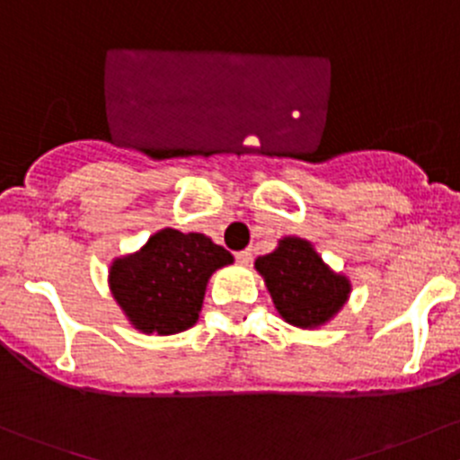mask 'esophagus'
Wrapping results in <instances>:
<instances>
[{
    "label": "esophagus",
    "instance_id": "esophagus-1",
    "mask_svg": "<svg viewBox=\"0 0 460 460\" xmlns=\"http://www.w3.org/2000/svg\"><path fill=\"white\" fill-rule=\"evenodd\" d=\"M252 258H253L252 249H244V252H238V253H235V260H238L240 264H249V262H252Z\"/></svg>",
    "mask_w": 460,
    "mask_h": 460
}]
</instances>
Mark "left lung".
Here are the masks:
<instances>
[{
    "mask_svg": "<svg viewBox=\"0 0 460 460\" xmlns=\"http://www.w3.org/2000/svg\"><path fill=\"white\" fill-rule=\"evenodd\" d=\"M262 276L273 307L298 329H320L341 314L351 296V280L333 271L314 243L285 235L276 249L253 262Z\"/></svg>",
    "mask_w": 460,
    "mask_h": 460,
    "instance_id": "1",
    "label": "left lung"
}]
</instances>
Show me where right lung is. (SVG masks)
Here are the masks:
<instances>
[{
	"label": "right lung",
	"instance_id": "1",
	"mask_svg": "<svg viewBox=\"0 0 460 460\" xmlns=\"http://www.w3.org/2000/svg\"><path fill=\"white\" fill-rule=\"evenodd\" d=\"M231 262L234 256L208 235L166 226L111 262L109 289L133 329L173 336L198 323L208 278Z\"/></svg>",
	"mask_w": 460,
	"mask_h": 460
}]
</instances>
